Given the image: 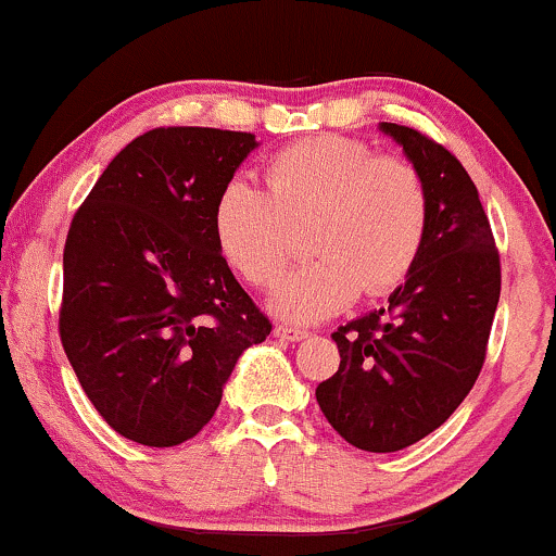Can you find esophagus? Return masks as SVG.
Here are the masks:
<instances>
[{"mask_svg": "<svg viewBox=\"0 0 556 556\" xmlns=\"http://www.w3.org/2000/svg\"><path fill=\"white\" fill-rule=\"evenodd\" d=\"M274 337L287 339V342H300V339L307 337V331L295 329V326H277V329H274Z\"/></svg>", "mask_w": 556, "mask_h": 556, "instance_id": "esophagus-1", "label": "esophagus"}]
</instances>
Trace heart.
<instances>
[{"mask_svg":"<svg viewBox=\"0 0 556 556\" xmlns=\"http://www.w3.org/2000/svg\"><path fill=\"white\" fill-rule=\"evenodd\" d=\"M311 223L316 253L274 292L290 320H318L363 292L380 298L409 277L425 249L430 197L409 160L376 155L363 139L318 134L266 163V191L230 180L212 214L217 249L245 282L271 287L295 253V227Z\"/></svg>","mask_w":556,"mask_h":556,"instance_id":"heart-1","label":"heart"}]
</instances>
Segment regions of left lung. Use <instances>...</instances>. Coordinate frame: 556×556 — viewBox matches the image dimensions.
Returning a JSON list of instances; mask_svg holds the SVG:
<instances>
[{"label": "left lung", "instance_id": "1", "mask_svg": "<svg viewBox=\"0 0 556 556\" xmlns=\"http://www.w3.org/2000/svg\"><path fill=\"white\" fill-rule=\"evenodd\" d=\"M380 129L425 178V249L386 307L331 333L342 359L316 399L346 443L393 453L438 430L477 383L500 300V253L458 157L409 126Z\"/></svg>", "mask_w": 556, "mask_h": 556}]
</instances>
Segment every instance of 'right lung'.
<instances>
[{
  "label": "right lung",
  "mask_w": 556,
  "mask_h": 556,
  "mask_svg": "<svg viewBox=\"0 0 556 556\" xmlns=\"http://www.w3.org/2000/svg\"><path fill=\"white\" fill-rule=\"evenodd\" d=\"M256 147L249 131L160 126L111 160L72 219L59 333L87 399L134 443L193 438L240 354L271 333L212 230Z\"/></svg>",
  "instance_id": "obj_1"
}]
</instances>
